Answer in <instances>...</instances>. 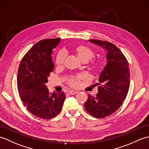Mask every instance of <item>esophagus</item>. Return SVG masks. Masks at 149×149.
Here are the masks:
<instances>
[{
  "label": "esophagus",
  "mask_w": 149,
  "mask_h": 149,
  "mask_svg": "<svg viewBox=\"0 0 149 149\" xmlns=\"http://www.w3.org/2000/svg\"><path fill=\"white\" fill-rule=\"evenodd\" d=\"M68 93H69V94H70V95H75V94L77 93V91H74V90H70L68 91Z\"/></svg>",
  "instance_id": "obj_1"
}]
</instances>
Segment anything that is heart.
Instances as JSON below:
<instances>
[{
    "instance_id": "heart-1",
    "label": "heart",
    "mask_w": 149,
    "mask_h": 149,
    "mask_svg": "<svg viewBox=\"0 0 149 149\" xmlns=\"http://www.w3.org/2000/svg\"><path fill=\"white\" fill-rule=\"evenodd\" d=\"M75 52L77 53V57L79 59H83V58H86L89 60L91 57L93 56V54L91 50L86 47L84 46H78L75 48ZM65 58V53L63 50H61L58 52L57 54L56 58V65H60L64 61V59ZM86 77L85 74H80L77 75L76 77H74L71 78L69 81V83L70 84L71 86L74 87L78 86L80 84V81Z\"/></svg>"
}]
</instances>
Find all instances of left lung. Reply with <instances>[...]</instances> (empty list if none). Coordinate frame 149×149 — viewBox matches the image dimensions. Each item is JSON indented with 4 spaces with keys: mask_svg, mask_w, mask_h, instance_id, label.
I'll return each mask as SVG.
<instances>
[{
    "mask_svg": "<svg viewBox=\"0 0 149 149\" xmlns=\"http://www.w3.org/2000/svg\"><path fill=\"white\" fill-rule=\"evenodd\" d=\"M90 42L106 50L107 63L99 78L95 97L88 95L84 107L95 118H102L115 113L127 96L130 85L129 63L123 53L114 44L91 39Z\"/></svg>",
    "mask_w": 149,
    "mask_h": 149,
    "instance_id": "8db88e82",
    "label": "left lung"
}]
</instances>
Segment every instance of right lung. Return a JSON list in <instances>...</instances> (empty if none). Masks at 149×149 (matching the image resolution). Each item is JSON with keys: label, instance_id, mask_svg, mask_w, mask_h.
Wrapping results in <instances>:
<instances>
[{"label": "right lung", "instance_id": "obj_1", "mask_svg": "<svg viewBox=\"0 0 149 149\" xmlns=\"http://www.w3.org/2000/svg\"><path fill=\"white\" fill-rule=\"evenodd\" d=\"M60 40L61 38L40 41L25 54L19 65V95L27 109L40 118L50 119L58 115L66 97L64 92H49L45 85L54 67L51 56L52 49Z\"/></svg>", "mask_w": 149, "mask_h": 149}]
</instances>
